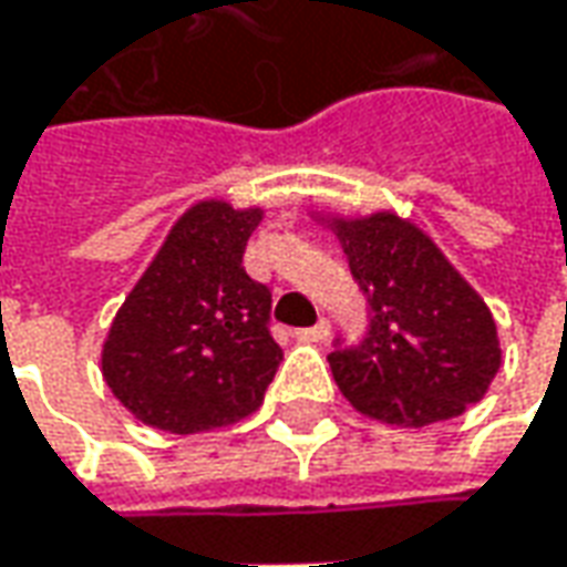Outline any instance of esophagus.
I'll return each mask as SVG.
<instances>
[{
	"mask_svg": "<svg viewBox=\"0 0 567 567\" xmlns=\"http://www.w3.org/2000/svg\"><path fill=\"white\" fill-rule=\"evenodd\" d=\"M295 336L301 342H322V339H329V320H320L317 326H310V329H298Z\"/></svg>",
	"mask_w": 567,
	"mask_h": 567,
	"instance_id": "obj_1",
	"label": "esophagus"
}]
</instances>
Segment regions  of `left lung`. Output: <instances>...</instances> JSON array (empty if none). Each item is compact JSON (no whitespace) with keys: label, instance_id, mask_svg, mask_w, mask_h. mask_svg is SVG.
<instances>
[{"label":"left lung","instance_id":"8db88e82","mask_svg":"<svg viewBox=\"0 0 567 567\" xmlns=\"http://www.w3.org/2000/svg\"><path fill=\"white\" fill-rule=\"evenodd\" d=\"M354 282L370 303L361 344L329 354L342 395L395 426L458 417L498 373L496 320L417 225L395 213L332 216Z\"/></svg>","mask_w":567,"mask_h":567}]
</instances>
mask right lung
<instances>
[{
  "label": "right lung",
  "mask_w": 567,
  "mask_h": 567,
  "mask_svg": "<svg viewBox=\"0 0 567 567\" xmlns=\"http://www.w3.org/2000/svg\"><path fill=\"white\" fill-rule=\"evenodd\" d=\"M260 206L200 200L172 225L103 342V380L141 423L206 433L264 404L282 348L269 288L245 272Z\"/></svg>",
  "instance_id": "add662e5"
}]
</instances>
